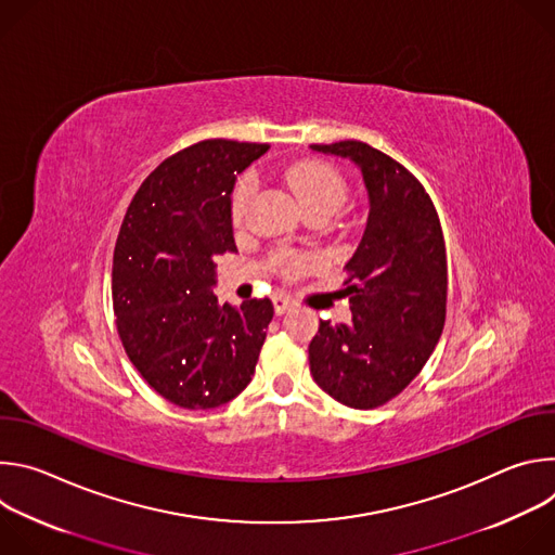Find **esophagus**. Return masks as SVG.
I'll return each instance as SVG.
<instances>
[{"mask_svg": "<svg viewBox=\"0 0 555 555\" xmlns=\"http://www.w3.org/2000/svg\"><path fill=\"white\" fill-rule=\"evenodd\" d=\"M272 302H274V311L281 315V313H285L292 305H294V300L289 298V296H285V294H276L274 298H272Z\"/></svg>", "mask_w": 555, "mask_h": 555, "instance_id": "34e87169", "label": "esophagus"}]
</instances>
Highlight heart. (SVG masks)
Here are the masks:
<instances>
[{
    "instance_id": "1",
    "label": "heart",
    "mask_w": 555,
    "mask_h": 555,
    "mask_svg": "<svg viewBox=\"0 0 555 555\" xmlns=\"http://www.w3.org/2000/svg\"><path fill=\"white\" fill-rule=\"evenodd\" d=\"M285 182L298 197L300 206L307 210H330L332 215L343 206L347 199V182L340 176L338 169H334L327 163L307 160L292 165L285 169ZM257 189V182L250 173L242 176L234 184L232 197H230V215L232 223L240 225L246 217V210L250 206L253 193ZM321 266V259L311 253H294V250H279L272 268L283 279H298L311 270Z\"/></svg>"
}]
</instances>
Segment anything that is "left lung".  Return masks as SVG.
<instances>
[{"instance_id": "8db88e82", "label": "left lung", "mask_w": 555, "mask_h": 555, "mask_svg": "<svg viewBox=\"0 0 555 555\" xmlns=\"http://www.w3.org/2000/svg\"><path fill=\"white\" fill-rule=\"evenodd\" d=\"M353 160L369 191V221L345 266L349 325L321 321L309 371L349 409L390 402L420 375L446 323L448 261L437 208L424 184L390 155L360 140L311 144Z\"/></svg>"}]
</instances>
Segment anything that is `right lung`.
<instances>
[{
	"mask_svg": "<svg viewBox=\"0 0 555 555\" xmlns=\"http://www.w3.org/2000/svg\"><path fill=\"white\" fill-rule=\"evenodd\" d=\"M268 149L199 140L157 165L125 212L112 268L116 330L144 382L176 406L217 409L255 375L272 300L219 305L210 287L215 257L236 250L234 176Z\"/></svg>",
	"mask_w": 555,
	"mask_h": 555,
	"instance_id": "add662e5",
	"label": "right lung"
}]
</instances>
